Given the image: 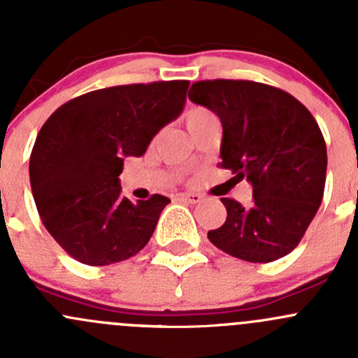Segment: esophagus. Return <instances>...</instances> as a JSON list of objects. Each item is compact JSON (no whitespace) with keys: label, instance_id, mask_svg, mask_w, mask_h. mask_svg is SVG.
Returning <instances> with one entry per match:
<instances>
[{"label":"esophagus","instance_id":"esophagus-1","mask_svg":"<svg viewBox=\"0 0 358 358\" xmlns=\"http://www.w3.org/2000/svg\"><path fill=\"white\" fill-rule=\"evenodd\" d=\"M176 199L185 201V202H189V204H197V202L202 201V196L201 194H178V196H176Z\"/></svg>","mask_w":358,"mask_h":358}]
</instances>
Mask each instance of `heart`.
<instances>
[{
    "mask_svg": "<svg viewBox=\"0 0 358 358\" xmlns=\"http://www.w3.org/2000/svg\"><path fill=\"white\" fill-rule=\"evenodd\" d=\"M208 114H209V112L206 110V109H201V107H194V109H190V110L185 114V122H187V126H190V124H192V122H196L197 119L204 117V115H208Z\"/></svg>",
    "mask_w": 358,
    "mask_h": 358,
    "instance_id": "1",
    "label": "heart"
}]
</instances>
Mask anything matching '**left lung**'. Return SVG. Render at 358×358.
<instances>
[{"instance_id":"obj_1","label":"left lung","mask_w":358,"mask_h":358,"mask_svg":"<svg viewBox=\"0 0 358 358\" xmlns=\"http://www.w3.org/2000/svg\"><path fill=\"white\" fill-rule=\"evenodd\" d=\"M189 99L222 121V168L252 187V202L223 197L227 220L208 239L251 263L279 259L298 246L324 196L327 149L301 102L255 81L194 83Z\"/></svg>"}]
</instances>
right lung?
<instances>
[{
    "label": "right lung",
    "mask_w": 358,
    "mask_h": 358,
    "mask_svg": "<svg viewBox=\"0 0 358 358\" xmlns=\"http://www.w3.org/2000/svg\"><path fill=\"white\" fill-rule=\"evenodd\" d=\"M189 81L96 90L69 100L39 129L29 161L32 197L53 239L78 262L103 266L135 256L168 197L121 196L124 157H142L183 112Z\"/></svg>",
    "instance_id": "add662e5"
}]
</instances>
